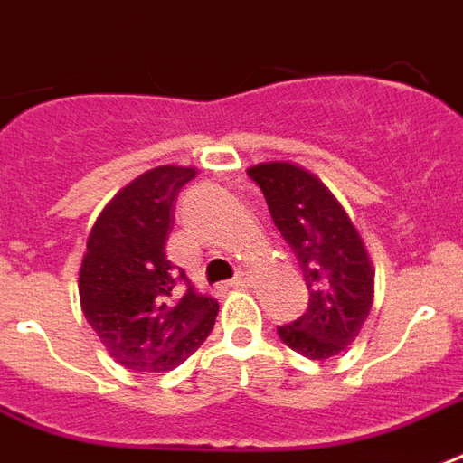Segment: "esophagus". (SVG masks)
<instances>
[{
	"instance_id": "1",
	"label": "esophagus",
	"mask_w": 463,
	"mask_h": 463,
	"mask_svg": "<svg viewBox=\"0 0 463 463\" xmlns=\"http://www.w3.org/2000/svg\"><path fill=\"white\" fill-rule=\"evenodd\" d=\"M249 283H251V276H249L246 271H241V273H236L234 279L229 281V286H234V288H244V286H249Z\"/></svg>"
}]
</instances>
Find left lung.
<instances>
[{
    "label": "left lung",
    "instance_id": "1",
    "mask_svg": "<svg viewBox=\"0 0 463 463\" xmlns=\"http://www.w3.org/2000/svg\"><path fill=\"white\" fill-rule=\"evenodd\" d=\"M249 177L261 187L273 224L298 259L308 310L279 328L286 345L310 360L340 355L360 335L374 296V269L353 219L335 194L296 162H259Z\"/></svg>",
    "mask_w": 463,
    "mask_h": 463
}]
</instances>
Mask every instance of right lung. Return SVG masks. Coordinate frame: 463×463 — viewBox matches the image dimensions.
I'll return each mask as SVG.
<instances>
[{
	"label": "right lung",
	"mask_w": 463,
	"mask_h": 463,
	"mask_svg": "<svg viewBox=\"0 0 463 463\" xmlns=\"http://www.w3.org/2000/svg\"><path fill=\"white\" fill-rule=\"evenodd\" d=\"M194 167L160 165L125 184L98 214L80 261L83 316L108 355L128 370L167 373L214 328L219 303L194 291L165 244L172 204Z\"/></svg>",
	"instance_id": "obj_1"
}]
</instances>
